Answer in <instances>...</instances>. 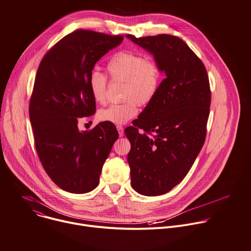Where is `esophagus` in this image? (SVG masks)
Returning a JSON list of instances; mask_svg holds the SVG:
<instances>
[{
  "instance_id": "esophagus-1",
  "label": "esophagus",
  "mask_w": 251,
  "mask_h": 251,
  "mask_svg": "<svg viewBox=\"0 0 251 251\" xmlns=\"http://www.w3.org/2000/svg\"><path fill=\"white\" fill-rule=\"evenodd\" d=\"M116 128H117V131H118L119 136H120V137H122V136L124 135V129H123V127H122V126H120V125H118Z\"/></svg>"
}]
</instances>
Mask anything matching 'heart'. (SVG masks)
<instances>
[{
  "label": "heart",
  "instance_id": "b5f03b06",
  "mask_svg": "<svg viewBox=\"0 0 251 251\" xmlns=\"http://www.w3.org/2000/svg\"><path fill=\"white\" fill-rule=\"evenodd\" d=\"M107 71L112 81H124L123 96L127 99L121 104H112L98 111V119L121 125L138 113V103H149L156 95L161 82V68L154 58L140 53L119 51L107 63ZM108 81L99 71H92L88 77V87L94 100H106Z\"/></svg>",
  "mask_w": 251,
  "mask_h": 251
}]
</instances>
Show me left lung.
Here are the masks:
<instances>
[{"instance_id":"1","label":"left lung","mask_w":251,"mask_h":251,"mask_svg":"<svg viewBox=\"0 0 251 251\" xmlns=\"http://www.w3.org/2000/svg\"><path fill=\"white\" fill-rule=\"evenodd\" d=\"M126 37L154 55L166 78L155 97L125 129L131 186L144 196L170 192L187 176L206 135L210 88L201 60L171 34Z\"/></svg>"}]
</instances>
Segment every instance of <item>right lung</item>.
<instances>
[{
	"label": "right lung",
	"instance_id": "add662e5",
	"mask_svg": "<svg viewBox=\"0 0 251 251\" xmlns=\"http://www.w3.org/2000/svg\"><path fill=\"white\" fill-rule=\"evenodd\" d=\"M122 41L123 35L77 29L55 44L40 63L29 101L34 145L47 174L66 192L85 194L98 186L118 138L109 122L89 131H79L77 125L96 110L88 87L95 63Z\"/></svg>",
	"mask_w": 251,
	"mask_h": 251
}]
</instances>
